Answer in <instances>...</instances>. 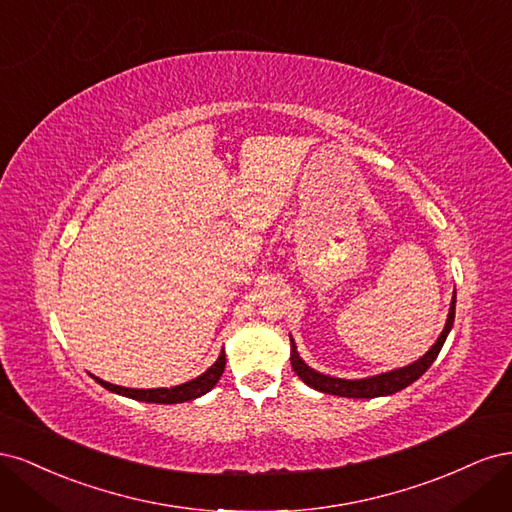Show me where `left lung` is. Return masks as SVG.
Segmentation results:
<instances>
[{"label":"left lung","mask_w":512,"mask_h":512,"mask_svg":"<svg viewBox=\"0 0 512 512\" xmlns=\"http://www.w3.org/2000/svg\"><path fill=\"white\" fill-rule=\"evenodd\" d=\"M455 322V294H453V303H451V312H448V320H446V327L442 331V335L438 337V342L431 346V350L421 356L416 363L408 365V367H401L395 371H389V374H380L374 378H363V380H344V378H331V376H324L318 374L316 369H312L309 365H305L301 361V356L297 352V346L290 339V363L292 369L297 371V376L307 384L312 386L316 391L322 393H329V395H339V397H354V399H371V397H382V395H393L401 389H406L408 384H412L414 380L421 378L425 371L429 369V365L436 361V356L440 354L444 342H446V335L451 331Z\"/></svg>","instance_id":"1"}]
</instances>
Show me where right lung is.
<instances>
[{
    "label": "right lung",
    "instance_id": "add662e5",
    "mask_svg": "<svg viewBox=\"0 0 512 512\" xmlns=\"http://www.w3.org/2000/svg\"><path fill=\"white\" fill-rule=\"evenodd\" d=\"M224 367H226V354L222 350L220 359L215 361L203 376H198L190 382L179 384V386H170V389H126V386H115L111 382H104L100 378H96V382H100L104 389L119 393V395H126L138 401H147V404H181V401H190L196 399L200 395H205L207 391H211L215 384H218L220 376L224 374Z\"/></svg>",
    "mask_w": 512,
    "mask_h": 512
}]
</instances>
